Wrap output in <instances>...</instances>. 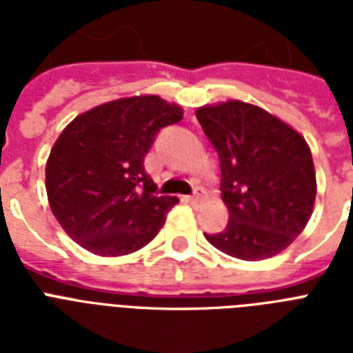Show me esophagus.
I'll return each instance as SVG.
<instances>
[{"mask_svg":"<svg viewBox=\"0 0 353 353\" xmlns=\"http://www.w3.org/2000/svg\"><path fill=\"white\" fill-rule=\"evenodd\" d=\"M199 199H201V190L198 188V190L194 192V196H188L187 201H188V203H198Z\"/></svg>","mask_w":353,"mask_h":353,"instance_id":"esophagus-1","label":"esophagus"}]
</instances>
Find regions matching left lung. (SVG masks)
<instances>
[{"label": "left lung", "instance_id": "left-lung-1", "mask_svg": "<svg viewBox=\"0 0 353 353\" xmlns=\"http://www.w3.org/2000/svg\"><path fill=\"white\" fill-rule=\"evenodd\" d=\"M220 155L221 198L229 223L209 243L229 256L258 262L284 251L304 231L317 196L312 150L301 133L241 101L196 112Z\"/></svg>", "mask_w": 353, "mask_h": 353}]
</instances>
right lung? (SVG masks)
<instances>
[{"label":"right lung","mask_w":353,"mask_h":353,"mask_svg":"<svg viewBox=\"0 0 353 353\" xmlns=\"http://www.w3.org/2000/svg\"><path fill=\"white\" fill-rule=\"evenodd\" d=\"M181 119V106L141 95L69 122L46 165L47 199L69 238L99 256L130 254L154 240L179 199L155 196L144 155L161 128Z\"/></svg>","instance_id":"obj_1"}]
</instances>
